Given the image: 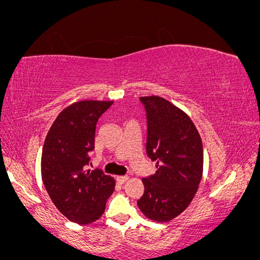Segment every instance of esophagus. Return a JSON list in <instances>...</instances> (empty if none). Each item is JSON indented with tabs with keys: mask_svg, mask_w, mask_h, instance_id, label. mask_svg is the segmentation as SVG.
<instances>
[{
	"mask_svg": "<svg viewBox=\"0 0 260 260\" xmlns=\"http://www.w3.org/2000/svg\"><path fill=\"white\" fill-rule=\"evenodd\" d=\"M127 179H129V177H127V176H117V177H116L117 182L120 183V184H123L124 182H126Z\"/></svg>",
	"mask_w": 260,
	"mask_h": 260,
	"instance_id": "34e87169",
	"label": "esophagus"
}]
</instances>
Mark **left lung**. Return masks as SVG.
Instances as JSON below:
<instances>
[{
	"mask_svg": "<svg viewBox=\"0 0 260 260\" xmlns=\"http://www.w3.org/2000/svg\"><path fill=\"white\" fill-rule=\"evenodd\" d=\"M148 120L147 155L156 173L144 177L137 205L148 219L168 222L186 209L197 194L204 170L200 134L186 112L157 95L141 97Z\"/></svg>",
	"mask_w": 260,
	"mask_h": 260,
	"instance_id": "1",
	"label": "left lung"
}]
</instances>
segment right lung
Wrapping results in <instances>:
<instances>
[{"label": "right lung", "mask_w": 260, "mask_h": 260, "mask_svg": "<svg viewBox=\"0 0 260 260\" xmlns=\"http://www.w3.org/2000/svg\"><path fill=\"white\" fill-rule=\"evenodd\" d=\"M113 104L105 101H80L59 113L41 155V177L58 211L71 221L87 225L105 211L115 190V180L102 170L85 169L94 149L98 118Z\"/></svg>", "instance_id": "add662e5"}]
</instances>
